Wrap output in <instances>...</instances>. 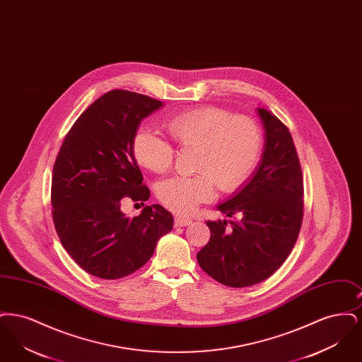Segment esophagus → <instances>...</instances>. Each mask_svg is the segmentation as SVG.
I'll list each match as a JSON object with an SVG mask.
<instances>
[{"instance_id":"34e87169","label":"esophagus","mask_w":362,"mask_h":362,"mask_svg":"<svg viewBox=\"0 0 362 362\" xmlns=\"http://www.w3.org/2000/svg\"><path fill=\"white\" fill-rule=\"evenodd\" d=\"M192 221L187 218V217H182V216H176L175 217V225L176 226H187V225L191 224Z\"/></svg>"}]
</instances>
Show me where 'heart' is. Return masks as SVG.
Listing matches in <instances>:
<instances>
[{
	"mask_svg": "<svg viewBox=\"0 0 362 362\" xmlns=\"http://www.w3.org/2000/svg\"><path fill=\"white\" fill-rule=\"evenodd\" d=\"M163 124L179 148H194L191 165L197 171L157 185V198L173 211L189 213L210 201L214 185L224 192L239 189L258 164L262 132L250 117L202 105L173 114ZM133 153L142 167L156 173H165L173 161V145L151 129L136 133Z\"/></svg>",
	"mask_w": 362,
	"mask_h": 362,
	"instance_id": "b5f03b06",
	"label": "heart"
}]
</instances>
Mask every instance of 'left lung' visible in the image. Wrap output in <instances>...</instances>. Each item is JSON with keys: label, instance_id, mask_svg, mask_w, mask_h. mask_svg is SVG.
Returning a JSON list of instances; mask_svg holds the SVG:
<instances>
[{"label": "left lung", "instance_id": "left-lung-1", "mask_svg": "<svg viewBox=\"0 0 362 362\" xmlns=\"http://www.w3.org/2000/svg\"><path fill=\"white\" fill-rule=\"evenodd\" d=\"M264 130L258 167L217 209L238 221H207L210 240L197 254L220 284L244 288L267 279L292 252L303 223V173L288 127L257 108Z\"/></svg>", "mask_w": 362, "mask_h": 362}]
</instances>
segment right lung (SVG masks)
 Returning <instances> with one entry per match:
<instances>
[{
    "instance_id": "right-lung-1",
    "label": "right lung",
    "mask_w": 362,
    "mask_h": 362,
    "mask_svg": "<svg viewBox=\"0 0 362 362\" xmlns=\"http://www.w3.org/2000/svg\"><path fill=\"white\" fill-rule=\"evenodd\" d=\"M164 105L136 92L114 89L90 104L62 142L52 170V220L73 260L90 276L118 279L142 267L157 241L173 230L161 206L137 217L122 213L123 198L151 197L133 153L144 118Z\"/></svg>"
}]
</instances>
